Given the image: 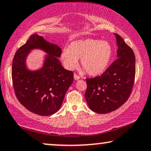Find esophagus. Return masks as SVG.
Listing matches in <instances>:
<instances>
[{
    "label": "esophagus",
    "mask_w": 151,
    "mask_h": 151,
    "mask_svg": "<svg viewBox=\"0 0 151 151\" xmlns=\"http://www.w3.org/2000/svg\"><path fill=\"white\" fill-rule=\"evenodd\" d=\"M74 79H75L76 80H79V79H80V76H78L77 74L74 73Z\"/></svg>",
    "instance_id": "esophagus-1"
}]
</instances>
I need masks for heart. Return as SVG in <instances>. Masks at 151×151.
Segmentation results:
<instances>
[{
    "instance_id": "obj_1",
    "label": "heart",
    "mask_w": 151,
    "mask_h": 151,
    "mask_svg": "<svg viewBox=\"0 0 151 151\" xmlns=\"http://www.w3.org/2000/svg\"><path fill=\"white\" fill-rule=\"evenodd\" d=\"M113 55V48L106 41L85 39L74 41L64 48L60 58L68 70H73L78 65V60L84 71L90 76H99L108 67Z\"/></svg>"
}]
</instances>
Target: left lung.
Masks as SVG:
<instances>
[{
	"label": "left lung",
	"mask_w": 151,
	"mask_h": 151,
	"mask_svg": "<svg viewBox=\"0 0 151 151\" xmlns=\"http://www.w3.org/2000/svg\"><path fill=\"white\" fill-rule=\"evenodd\" d=\"M116 38L117 59L102 75L87 78L85 99L89 108L99 114L116 110L132 92L135 77V57L123 38Z\"/></svg>",
	"instance_id": "left-lung-1"
}]
</instances>
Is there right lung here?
Masks as SVG:
<instances>
[{"label": "right lung", "instance_id": "1", "mask_svg": "<svg viewBox=\"0 0 151 151\" xmlns=\"http://www.w3.org/2000/svg\"><path fill=\"white\" fill-rule=\"evenodd\" d=\"M33 49H41L48 54L42 68L37 71H30L25 64L27 56ZM61 52L58 45L37 34L31 35L16 52L12 67L14 89L19 101L31 112L49 116L61 107L73 81V72L64 68L58 60Z\"/></svg>", "mask_w": 151, "mask_h": 151}]
</instances>
